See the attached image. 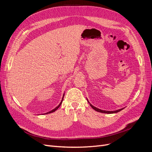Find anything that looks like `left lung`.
<instances>
[{"label":"left lung","mask_w":152,"mask_h":152,"mask_svg":"<svg viewBox=\"0 0 152 152\" xmlns=\"http://www.w3.org/2000/svg\"><path fill=\"white\" fill-rule=\"evenodd\" d=\"M87 102H88V103H89L91 107L92 108H93L95 110V111H97V112H100V113H117V112H118L121 111L122 110H123V109L124 108H121V109H119V110H115V111H107V110H102L99 109V108H96V107H94L93 105H92V104L89 103L88 99H87Z\"/></svg>","instance_id":"8db88e82"}]
</instances>
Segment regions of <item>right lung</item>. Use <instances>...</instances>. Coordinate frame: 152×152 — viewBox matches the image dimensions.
<instances>
[{"label": "right lung", "mask_w": 152, "mask_h": 152, "mask_svg": "<svg viewBox=\"0 0 152 152\" xmlns=\"http://www.w3.org/2000/svg\"><path fill=\"white\" fill-rule=\"evenodd\" d=\"M64 95H65V94H63V98H62V99H61V102H60V103L59 104V105L58 106V107H56V108H55L54 109H53V110H51V111H50V112H47V113H44V114H48V113H53V112H55L56 111V110L60 107L61 106V103H62V102H63V98H64Z\"/></svg>", "instance_id": "1"}]
</instances>
